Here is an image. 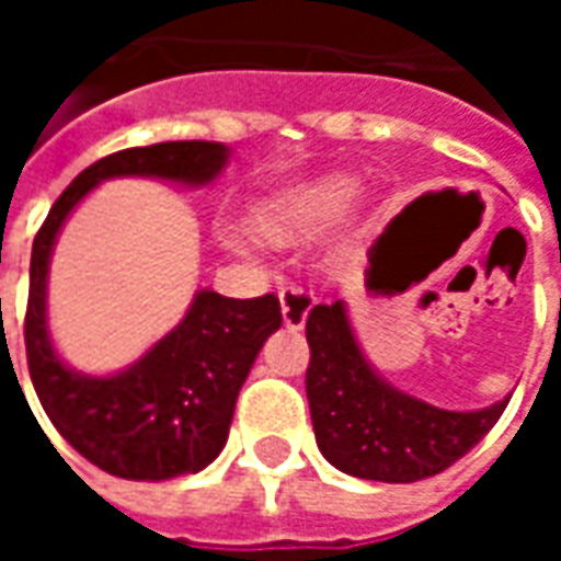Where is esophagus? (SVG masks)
I'll list each match as a JSON object with an SVG mask.
<instances>
[{
    "label": "esophagus",
    "mask_w": 561,
    "mask_h": 561,
    "mask_svg": "<svg viewBox=\"0 0 561 561\" xmlns=\"http://www.w3.org/2000/svg\"><path fill=\"white\" fill-rule=\"evenodd\" d=\"M316 304V297L304 288H282L279 291V306H282V321H285V328H304L306 316H309V309Z\"/></svg>",
    "instance_id": "34e87169"
}]
</instances>
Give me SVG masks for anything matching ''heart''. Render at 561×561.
I'll return each mask as SVG.
<instances>
[{
	"mask_svg": "<svg viewBox=\"0 0 561 561\" xmlns=\"http://www.w3.org/2000/svg\"><path fill=\"white\" fill-rule=\"evenodd\" d=\"M357 195H360V185L352 176H328V180L309 183L261 213V233L267 243L276 245L318 240L352 213ZM221 240L237 255H255V240L240 228L228 225L221 231Z\"/></svg>",
	"mask_w": 561,
	"mask_h": 561,
	"instance_id": "obj_1",
	"label": "heart"
}]
</instances>
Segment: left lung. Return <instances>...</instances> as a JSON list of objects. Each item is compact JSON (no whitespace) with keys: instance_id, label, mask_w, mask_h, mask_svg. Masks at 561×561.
Masks as SVG:
<instances>
[{"instance_id":"8db88e82","label":"left lung","mask_w":561,"mask_h":561,"mask_svg":"<svg viewBox=\"0 0 561 561\" xmlns=\"http://www.w3.org/2000/svg\"><path fill=\"white\" fill-rule=\"evenodd\" d=\"M306 397L318 450L330 466L364 481L433 478L490 433L511 397L474 412H450L393 388L366 360L345 300L306 316Z\"/></svg>"}]
</instances>
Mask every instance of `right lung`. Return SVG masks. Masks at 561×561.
<instances>
[{
  "instance_id": "right-lung-1",
  "label": "right lung",
  "mask_w": 561,
  "mask_h": 561,
  "mask_svg": "<svg viewBox=\"0 0 561 561\" xmlns=\"http://www.w3.org/2000/svg\"><path fill=\"white\" fill-rule=\"evenodd\" d=\"M231 159L216 140H168L95 161L59 195L32 243L26 360L35 393L68 445L107 474L126 481H171L195 474L228 442L237 393L257 352L282 324L273 294L233 300L201 288L183 321L147 354L111 376L68 366L47 328V276L56 237L95 185L147 176L201 188Z\"/></svg>"
}]
</instances>
